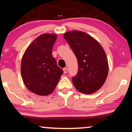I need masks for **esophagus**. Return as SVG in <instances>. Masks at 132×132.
Here are the masks:
<instances>
[{
	"label": "esophagus",
	"mask_w": 132,
	"mask_h": 132,
	"mask_svg": "<svg viewBox=\"0 0 132 132\" xmlns=\"http://www.w3.org/2000/svg\"><path fill=\"white\" fill-rule=\"evenodd\" d=\"M63 72H64V74H66V73L68 72V68H63Z\"/></svg>",
	"instance_id": "esophagus-1"
}]
</instances>
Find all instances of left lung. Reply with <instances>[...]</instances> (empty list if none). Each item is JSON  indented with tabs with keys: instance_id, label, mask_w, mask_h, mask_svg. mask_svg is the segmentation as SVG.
Returning <instances> with one entry per match:
<instances>
[{
	"instance_id": "1",
	"label": "left lung",
	"mask_w": 132,
	"mask_h": 132,
	"mask_svg": "<svg viewBox=\"0 0 132 132\" xmlns=\"http://www.w3.org/2000/svg\"><path fill=\"white\" fill-rule=\"evenodd\" d=\"M64 38L78 61L77 74L72 78L74 86L84 94L96 92L104 84L108 73V60L103 47L94 38L81 31H68Z\"/></svg>"
}]
</instances>
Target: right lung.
<instances>
[{
	"instance_id": "add662e5",
	"label": "right lung",
	"mask_w": 132,
	"mask_h": 132,
	"mask_svg": "<svg viewBox=\"0 0 132 132\" xmlns=\"http://www.w3.org/2000/svg\"><path fill=\"white\" fill-rule=\"evenodd\" d=\"M56 38L55 34L41 35L27 48L22 58L23 81L28 89L39 96L51 94L63 74L52 53Z\"/></svg>"
}]
</instances>
